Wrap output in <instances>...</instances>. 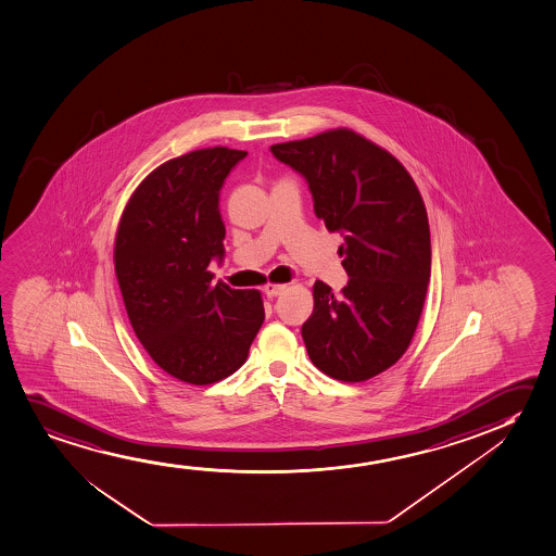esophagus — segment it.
Instances as JSON below:
<instances>
[{
  "instance_id": "34e87169",
  "label": "esophagus",
  "mask_w": 556,
  "mask_h": 556,
  "mask_svg": "<svg viewBox=\"0 0 556 556\" xmlns=\"http://www.w3.org/2000/svg\"><path fill=\"white\" fill-rule=\"evenodd\" d=\"M285 290H287V285H279V282H267L266 287H264L267 298L281 296Z\"/></svg>"
}]
</instances>
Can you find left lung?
<instances>
[{
	"instance_id": "left-lung-1",
	"label": "left lung",
	"mask_w": 556,
	"mask_h": 556,
	"mask_svg": "<svg viewBox=\"0 0 556 556\" xmlns=\"http://www.w3.org/2000/svg\"><path fill=\"white\" fill-rule=\"evenodd\" d=\"M271 152L305 177L315 215L345 239V289L313 285L302 326L311 362L338 381H368L402 358L425 307L432 249L422 195L389 151L346 128Z\"/></svg>"
}]
</instances>
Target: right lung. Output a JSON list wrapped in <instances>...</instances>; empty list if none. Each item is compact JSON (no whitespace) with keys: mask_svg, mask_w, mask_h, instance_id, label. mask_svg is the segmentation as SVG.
Wrapping results in <instances>:
<instances>
[{"mask_svg":"<svg viewBox=\"0 0 556 556\" xmlns=\"http://www.w3.org/2000/svg\"><path fill=\"white\" fill-rule=\"evenodd\" d=\"M245 151L213 147L167 160L124 207L115 274L131 328L166 374L211 384L238 371L264 323L258 290L213 282L223 262L218 195Z\"/></svg>","mask_w":556,"mask_h":556,"instance_id":"obj_1","label":"right lung"}]
</instances>
